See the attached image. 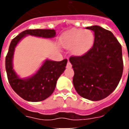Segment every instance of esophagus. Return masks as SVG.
Returning a JSON list of instances; mask_svg holds the SVG:
<instances>
[{
  "label": "esophagus",
  "instance_id": "1",
  "mask_svg": "<svg viewBox=\"0 0 129 129\" xmlns=\"http://www.w3.org/2000/svg\"><path fill=\"white\" fill-rule=\"evenodd\" d=\"M72 64H71V63L68 61V63H67L66 67L68 68H72Z\"/></svg>",
  "mask_w": 129,
  "mask_h": 129
}]
</instances>
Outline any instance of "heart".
Returning a JSON list of instances; mask_svg holds the SVG:
<instances>
[{
	"mask_svg": "<svg viewBox=\"0 0 129 129\" xmlns=\"http://www.w3.org/2000/svg\"><path fill=\"white\" fill-rule=\"evenodd\" d=\"M60 42L65 48H72L73 55L82 56L93 46L94 34L90 29H72L63 33Z\"/></svg>",
	"mask_w": 129,
	"mask_h": 129,
	"instance_id": "heart-1",
	"label": "heart"
}]
</instances>
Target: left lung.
<instances>
[{
    "instance_id": "obj_1",
    "label": "left lung",
    "mask_w": 129,
    "mask_h": 129,
    "mask_svg": "<svg viewBox=\"0 0 129 129\" xmlns=\"http://www.w3.org/2000/svg\"><path fill=\"white\" fill-rule=\"evenodd\" d=\"M94 43L82 56H72L73 84L80 96L98 101L109 96L118 86L123 72L122 47L111 31L94 25Z\"/></svg>"
}]
</instances>
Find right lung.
Wrapping results in <instances>:
<instances>
[{
  "instance_id": "obj_1",
  "label": "right lung",
  "mask_w": 129,
  "mask_h": 129,
  "mask_svg": "<svg viewBox=\"0 0 129 129\" xmlns=\"http://www.w3.org/2000/svg\"><path fill=\"white\" fill-rule=\"evenodd\" d=\"M56 35L54 29H28L21 32L11 41L5 59L7 78L13 90L24 100L40 102L45 100L54 91L57 79L66 70L68 59L61 61L46 59L33 76L20 78L13 70V59L15 49L27 35L43 38H53Z\"/></svg>"
}]
</instances>
